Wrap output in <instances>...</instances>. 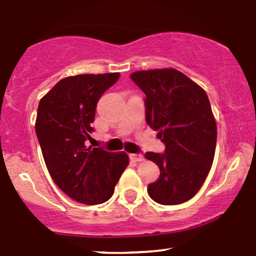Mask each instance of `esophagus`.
<instances>
[{
  "label": "esophagus",
  "mask_w": 256,
  "mask_h": 256,
  "mask_svg": "<svg viewBox=\"0 0 256 256\" xmlns=\"http://www.w3.org/2000/svg\"><path fill=\"white\" fill-rule=\"evenodd\" d=\"M130 158L134 162H142L144 160V156L140 154V153H132V154H130Z\"/></svg>",
  "instance_id": "obj_1"
}]
</instances>
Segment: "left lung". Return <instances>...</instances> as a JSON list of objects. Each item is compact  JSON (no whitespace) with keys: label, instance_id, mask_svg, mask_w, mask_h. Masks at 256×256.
<instances>
[{"label":"left lung","instance_id":"1","mask_svg":"<svg viewBox=\"0 0 256 256\" xmlns=\"http://www.w3.org/2000/svg\"><path fill=\"white\" fill-rule=\"evenodd\" d=\"M131 80L145 94V119L159 131L164 153L146 152L159 166L160 176L148 193L160 205L190 200L212 168L216 124L208 97L199 85L176 69L137 71Z\"/></svg>","mask_w":256,"mask_h":256}]
</instances>
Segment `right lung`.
<instances>
[{"label": "right lung", "instance_id": "right-lung-1", "mask_svg": "<svg viewBox=\"0 0 256 256\" xmlns=\"http://www.w3.org/2000/svg\"><path fill=\"white\" fill-rule=\"evenodd\" d=\"M119 76L66 77L38 104L35 128L48 171L64 193L85 205L108 202L128 165L125 152L86 146L98 100Z\"/></svg>", "mask_w": 256, "mask_h": 256}]
</instances>
